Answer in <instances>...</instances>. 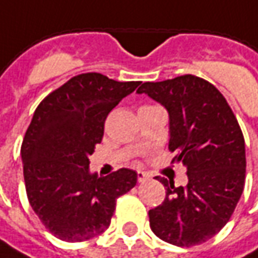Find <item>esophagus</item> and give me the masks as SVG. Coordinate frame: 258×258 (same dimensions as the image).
<instances>
[{"label":"esophagus","mask_w":258,"mask_h":258,"mask_svg":"<svg viewBox=\"0 0 258 258\" xmlns=\"http://www.w3.org/2000/svg\"><path fill=\"white\" fill-rule=\"evenodd\" d=\"M137 177H138V181H140V182H144V181H146L151 175L148 173H145V171H138V173H137Z\"/></svg>","instance_id":"obj_1"}]
</instances>
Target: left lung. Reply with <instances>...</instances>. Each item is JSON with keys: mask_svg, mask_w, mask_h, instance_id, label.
<instances>
[{"mask_svg": "<svg viewBox=\"0 0 258 258\" xmlns=\"http://www.w3.org/2000/svg\"><path fill=\"white\" fill-rule=\"evenodd\" d=\"M137 92L167 109L168 149L188 175L185 186L156 177L166 199L149 210L152 231L179 247L203 243L229 221L243 192L246 153L238 120L221 92L192 74L144 83Z\"/></svg>", "mask_w": 258, "mask_h": 258, "instance_id": "8db88e82", "label": "left lung"}]
</instances>
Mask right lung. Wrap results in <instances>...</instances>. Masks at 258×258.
Instances as JSON below:
<instances>
[{"label":"right lung","mask_w":258,"mask_h":258,"mask_svg":"<svg viewBox=\"0 0 258 258\" xmlns=\"http://www.w3.org/2000/svg\"><path fill=\"white\" fill-rule=\"evenodd\" d=\"M140 84L79 74L37 106L20 149L26 194L60 240L84 242L105 232L117 198L137 184L130 168L106 177L90 173V156L101 144L107 114Z\"/></svg>","instance_id":"obj_1"}]
</instances>
